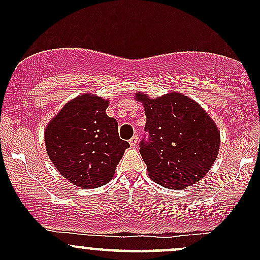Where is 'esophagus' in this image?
<instances>
[{"mask_svg": "<svg viewBox=\"0 0 260 260\" xmlns=\"http://www.w3.org/2000/svg\"><path fill=\"white\" fill-rule=\"evenodd\" d=\"M129 145L132 146V147H136L138 145V136L136 135V136H133L132 138H131L129 140Z\"/></svg>", "mask_w": 260, "mask_h": 260, "instance_id": "1", "label": "esophagus"}]
</instances>
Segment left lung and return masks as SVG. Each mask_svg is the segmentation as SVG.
I'll list each match as a JSON object with an SVG mask.
<instances>
[{
  "mask_svg": "<svg viewBox=\"0 0 260 260\" xmlns=\"http://www.w3.org/2000/svg\"><path fill=\"white\" fill-rule=\"evenodd\" d=\"M145 104L147 138L140 153L154 182L182 188L203 179L220 146V133L208 113L192 99L170 93L157 99L136 94Z\"/></svg>",
  "mask_w": 260,
  "mask_h": 260,
  "instance_id": "left-lung-1",
  "label": "left lung"
}]
</instances>
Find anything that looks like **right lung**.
<instances>
[{"label": "right lung", "instance_id": "obj_1", "mask_svg": "<svg viewBox=\"0 0 260 260\" xmlns=\"http://www.w3.org/2000/svg\"><path fill=\"white\" fill-rule=\"evenodd\" d=\"M108 101L84 94L52 118L45 132L48 154L57 171L84 188L103 186L113 177L124 149L118 123L106 114Z\"/></svg>", "mask_w": 260, "mask_h": 260}]
</instances>
